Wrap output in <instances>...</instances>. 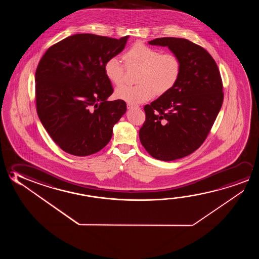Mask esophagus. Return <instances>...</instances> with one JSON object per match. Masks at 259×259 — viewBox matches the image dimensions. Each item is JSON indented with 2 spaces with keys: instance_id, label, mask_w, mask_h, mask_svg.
<instances>
[{
  "instance_id": "obj_1",
  "label": "esophagus",
  "mask_w": 259,
  "mask_h": 259,
  "mask_svg": "<svg viewBox=\"0 0 259 259\" xmlns=\"http://www.w3.org/2000/svg\"><path fill=\"white\" fill-rule=\"evenodd\" d=\"M137 108V107H139L138 106H136V105H133V104H127V108L128 109H132V108Z\"/></svg>"
}]
</instances>
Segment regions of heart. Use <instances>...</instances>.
<instances>
[{"mask_svg": "<svg viewBox=\"0 0 259 259\" xmlns=\"http://www.w3.org/2000/svg\"><path fill=\"white\" fill-rule=\"evenodd\" d=\"M123 59L128 66L141 68L136 85H121L115 89V97L129 104H140L154 98L155 94L162 95L172 89L177 83L182 63L174 53L162 51L136 43L128 50ZM123 62L117 56L107 59L104 65V72L112 84L118 85L123 82Z\"/></svg>", "mask_w": 259, "mask_h": 259, "instance_id": "b5f03b06", "label": "heart"}]
</instances>
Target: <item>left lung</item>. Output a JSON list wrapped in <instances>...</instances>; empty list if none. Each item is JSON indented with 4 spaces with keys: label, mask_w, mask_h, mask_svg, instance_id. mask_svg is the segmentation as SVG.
<instances>
[{
    "label": "left lung",
    "mask_w": 259,
    "mask_h": 259,
    "mask_svg": "<svg viewBox=\"0 0 259 259\" xmlns=\"http://www.w3.org/2000/svg\"><path fill=\"white\" fill-rule=\"evenodd\" d=\"M148 43L168 47L181 60L182 71L172 89L144 106L139 137L153 158L174 161L196 151L210 131L223 102L221 73L208 51L186 38Z\"/></svg>",
    "instance_id": "1"
}]
</instances>
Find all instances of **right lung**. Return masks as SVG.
<instances>
[{"instance_id":"obj_1","label":"right lung","mask_w":259,"mask_h":259,"mask_svg":"<svg viewBox=\"0 0 259 259\" xmlns=\"http://www.w3.org/2000/svg\"><path fill=\"white\" fill-rule=\"evenodd\" d=\"M128 38L72 35L51 46L39 61L35 74L37 113L64 152L87 156L111 140L126 104L107 100L114 89L104 65L123 51Z\"/></svg>"}]
</instances>
